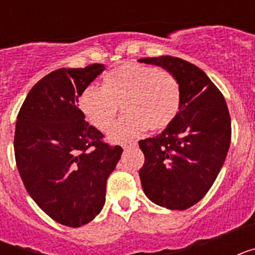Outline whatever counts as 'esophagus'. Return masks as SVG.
I'll use <instances>...</instances> for the list:
<instances>
[{"mask_svg":"<svg viewBox=\"0 0 255 255\" xmlns=\"http://www.w3.org/2000/svg\"><path fill=\"white\" fill-rule=\"evenodd\" d=\"M132 145H136L135 141H126V143H123V148H130Z\"/></svg>","mask_w":255,"mask_h":255,"instance_id":"1","label":"esophagus"}]
</instances>
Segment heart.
I'll list each match as a JSON object with an SVG mask.
<instances>
[{
    "instance_id": "1",
    "label": "heart",
    "mask_w": 255,
    "mask_h": 255,
    "mask_svg": "<svg viewBox=\"0 0 255 255\" xmlns=\"http://www.w3.org/2000/svg\"><path fill=\"white\" fill-rule=\"evenodd\" d=\"M79 107L94 128L107 131L120 105L126 114L110 132L114 141L136 136L149 126L167 128L181 107V87L172 73L139 64H125L103 76V85H88L79 96Z\"/></svg>"
}]
</instances>
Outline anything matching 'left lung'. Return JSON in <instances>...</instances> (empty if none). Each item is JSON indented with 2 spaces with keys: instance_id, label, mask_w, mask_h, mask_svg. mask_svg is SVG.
<instances>
[{
  "instance_id": "8db88e82",
  "label": "left lung",
  "mask_w": 255,
  "mask_h": 255,
  "mask_svg": "<svg viewBox=\"0 0 255 255\" xmlns=\"http://www.w3.org/2000/svg\"><path fill=\"white\" fill-rule=\"evenodd\" d=\"M176 76L181 107L154 138L139 141L144 153L141 186L153 203L184 211L208 193L231 143V119L224 96L203 70L172 56L140 58Z\"/></svg>"
}]
</instances>
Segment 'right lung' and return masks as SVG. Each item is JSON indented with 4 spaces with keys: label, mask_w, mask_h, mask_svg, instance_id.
Instances as JSON below:
<instances>
[{
    "label": "right lung",
    "mask_w": 255,
    "mask_h": 255,
    "mask_svg": "<svg viewBox=\"0 0 255 255\" xmlns=\"http://www.w3.org/2000/svg\"><path fill=\"white\" fill-rule=\"evenodd\" d=\"M105 70L58 69L31 88L17 114L13 150L33 200L52 220L69 227L91 222L105 206L106 182L123 148L84 120L78 100Z\"/></svg>",
    "instance_id": "obj_1"
}]
</instances>
